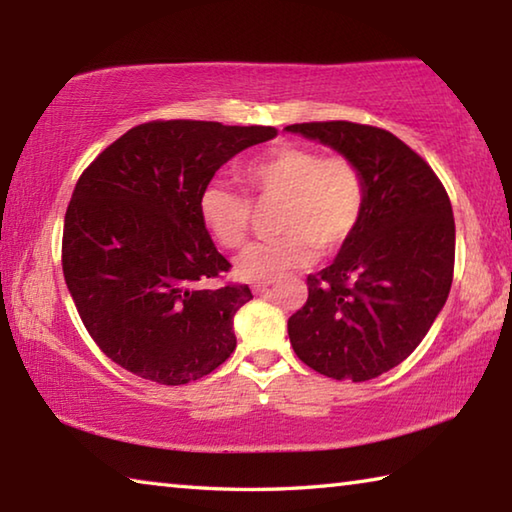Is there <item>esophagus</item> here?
<instances>
[{
    "label": "esophagus",
    "mask_w": 512,
    "mask_h": 512,
    "mask_svg": "<svg viewBox=\"0 0 512 512\" xmlns=\"http://www.w3.org/2000/svg\"><path fill=\"white\" fill-rule=\"evenodd\" d=\"M268 287H271V282H255L253 284V293H255V296H259V293H266Z\"/></svg>",
    "instance_id": "34e87169"
}]
</instances>
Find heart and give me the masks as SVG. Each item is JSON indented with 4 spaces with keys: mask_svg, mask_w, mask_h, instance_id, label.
Returning <instances> with one entry per match:
<instances>
[{
    "mask_svg": "<svg viewBox=\"0 0 512 512\" xmlns=\"http://www.w3.org/2000/svg\"><path fill=\"white\" fill-rule=\"evenodd\" d=\"M241 180L257 203L280 201L275 228L282 232L239 255L237 275L246 282H273L307 266L314 248L334 253L354 235L366 210V180L345 155L277 144L248 160ZM198 216L221 246L239 248L253 225V203L237 189L212 183L198 198Z\"/></svg>",
    "mask_w": 512,
    "mask_h": 512,
    "instance_id": "b5f03b06",
    "label": "heart"
}]
</instances>
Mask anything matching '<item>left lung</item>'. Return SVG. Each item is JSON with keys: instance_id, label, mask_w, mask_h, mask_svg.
Returning <instances> with one entry per match:
<instances>
[{"instance_id": "left-lung-1", "label": "left lung", "mask_w": 512, "mask_h": 512, "mask_svg": "<svg viewBox=\"0 0 512 512\" xmlns=\"http://www.w3.org/2000/svg\"><path fill=\"white\" fill-rule=\"evenodd\" d=\"M332 146L366 180V210L332 264L307 277L289 318L298 359L332 379L368 381L402 363L445 307L454 277L452 203L436 173L400 137L352 121L291 124Z\"/></svg>"}]
</instances>
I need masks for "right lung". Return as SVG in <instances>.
I'll list each match as a JSON object with an SVG mask.
<instances>
[{"mask_svg": "<svg viewBox=\"0 0 512 512\" xmlns=\"http://www.w3.org/2000/svg\"><path fill=\"white\" fill-rule=\"evenodd\" d=\"M273 126L146 121L101 151L67 205L63 273L94 343L133 375L180 386L237 348L232 318L248 284L230 271L198 216L214 173Z\"/></svg>", "mask_w": 512, "mask_h": 512, "instance_id": "obj_1", "label": "right lung"}]
</instances>
